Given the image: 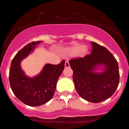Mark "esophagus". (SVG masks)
Returning a JSON list of instances; mask_svg holds the SVG:
<instances>
[{"instance_id":"obj_1","label":"esophagus","mask_w":129,"mask_h":129,"mask_svg":"<svg viewBox=\"0 0 129 129\" xmlns=\"http://www.w3.org/2000/svg\"><path fill=\"white\" fill-rule=\"evenodd\" d=\"M65 67H66V68L70 67V63L69 62V61H66V62H65Z\"/></svg>"}]
</instances>
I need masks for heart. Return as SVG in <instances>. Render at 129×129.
<instances>
[{
	"label": "heart",
	"mask_w": 129,
	"mask_h": 129,
	"mask_svg": "<svg viewBox=\"0 0 129 129\" xmlns=\"http://www.w3.org/2000/svg\"><path fill=\"white\" fill-rule=\"evenodd\" d=\"M88 52V48L86 46L77 45L72 47L67 50V53L69 55H75L77 53L81 56H84Z\"/></svg>",
	"instance_id": "obj_1"
}]
</instances>
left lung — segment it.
<instances>
[{
	"instance_id": "8db88e82",
	"label": "left lung",
	"mask_w": 129,
	"mask_h": 129,
	"mask_svg": "<svg viewBox=\"0 0 129 129\" xmlns=\"http://www.w3.org/2000/svg\"><path fill=\"white\" fill-rule=\"evenodd\" d=\"M92 50L84 57L72 59L73 80L77 92L84 100L98 103L112 96L119 82L118 63L112 54L96 42H91ZM105 67L101 73L94 72L98 66Z\"/></svg>"
}]
</instances>
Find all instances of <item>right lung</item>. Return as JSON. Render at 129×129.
I'll return each instance as SVG.
<instances>
[{
  "label": "right lung",
  "mask_w": 129,
  "mask_h": 129,
  "mask_svg": "<svg viewBox=\"0 0 129 129\" xmlns=\"http://www.w3.org/2000/svg\"><path fill=\"white\" fill-rule=\"evenodd\" d=\"M41 42L29 43L18 51L11 62L9 73L10 86L14 95L25 104L33 107L44 104L52 98L65 67L64 60L57 65L47 63L38 76H26L21 69L20 62Z\"/></svg>",
  "instance_id": "right-lung-1"
}]
</instances>
